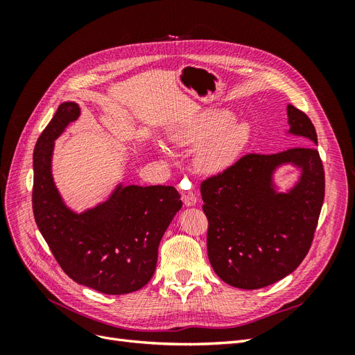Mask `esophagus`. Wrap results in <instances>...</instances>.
Segmentation results:
<instances>
[{
    "mask_svg": "<svg viewBox=\"0 0 355 355\" xmlns=\"http://www.w3.org/2000/svg\"><path fill=\"white\" fill-rule=\"evenodd\" d=\"M182 201H184V204L185 206H194V204L197 202V196H196V192H192V191H184L182 192Z\"/></svg>",
    "mask_w": 355,
    "mask_h": 355,
    "instance_id": "obj_1",
    "label": "esophagus"
}]
</instances>
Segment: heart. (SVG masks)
<instances>
[{
	"label": "heart",
	"instance_id": "heart-1",
	"mask_svg": "<svg viewBox=\"0 0 355 355\" xmlns=\"http://www.w3.org/2000/svg\"><path fill=\"white\" fill-rule=\"evenodd\" d=\"M231 121L232 114L210 111L176 128L171 141L180 146H196L209 141L198 151L196 167L200 173L216 175L240 157L250 137L249 125L244 123L230 125Z\"/></svg>",
	"mask_w": 355,
	"mask_h": 355
}]
</instances>
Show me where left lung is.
<instances>
[{"instance_id": "1", "label": "left lung", "mask_w": 355, "mask_h": 355, "mask_svg": "<svg viewBox=\"0 0 355 355\" xmlns=\"http://www.w3.org/2000/svg\"><path fill=\"white\" fill-rule=\"evenodd\" d=\"M290 133L311 146L278 154H245L201 182L209 220L207 254L225 283L253 290L282 280L304 261L324 200V168L315 149L317 133L308 115L287 106ZM293 162L303 170L287 195L272 185L273 170Z\"/></svg>"}]
</instances>
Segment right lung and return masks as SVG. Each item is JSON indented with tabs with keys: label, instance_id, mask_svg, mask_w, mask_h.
Returning <instances> with one entry per match:
<instances>
[{
	"label": "right lung",
	"instance_id": "add662e5",
	"mask_svg": "<svg viewBox=\"0 0 355 355\" xmlns=\"http://www.w3.org/2000/svg\"><path fill=\"white\" fill-rule=\"evenodd\" d=\"M80 115L62 103L34 149L32 209L37 227L68 277L105 295L142 288L154 275L158 245L182 201L173 187H118L98 207L73 213L51 178L55 141Z\"/></svg>",
	"mask_w": 355,
	"mask_h": 355
}]
</instances>
